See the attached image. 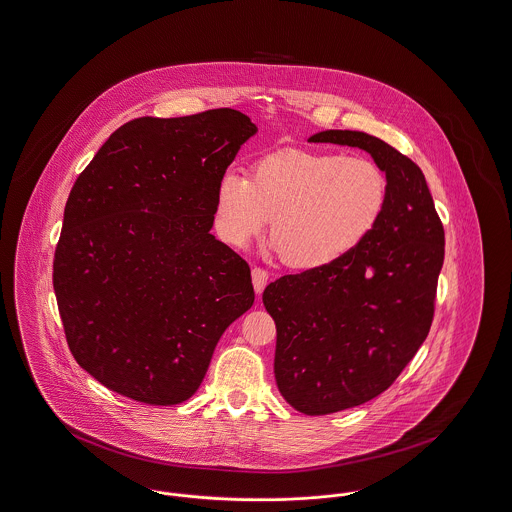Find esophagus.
Masks as SVG:
<instances>
[{
  "label": "esophagus",
  "instance_id": "obj_1",
  "mask_svg": "<svg viewBox=\"0 0 512 512\" xmlns=\"http://www.w3.org/2000/svg\"><path fill=\"white\" fill-rule=\"evenodd\" d=\"M252 283H254V291L260 295L266 289L268 283V272L262 268H252Z\"/></svg>",
  "mask_w": 512,
  "mask_h": 512
}]
</instances>
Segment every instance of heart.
I'll use <instances>...</instances> for the list:
<instances>
[{
  "mask_svg": "<svg viewBox=\"0 0 512 512\" xmlns=\"http://www.w3.org/2000/svg\"><path fill=\"white\" fill-rule=\"evenodd\" d=\"M388 204V178L367 157L281 151L221 176L215 227L223 240L246 246L272 219L273 248L289 268L334 266L373 235Z\"/></svg>",
  "mask_w": 512,
  "mask_h": 512,
  "instance_id": "heart-1",
  "label": "heart"
}]
</instances>
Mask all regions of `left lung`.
<instances>
[{"label":"left lung","mask_w":512,"mask_h":512,"mask_svg":"<svg viewBox=\"0 0 512 512\" xmlns=\"http://www.w3.org/2000/svg\"><path fill=\"white\" fill-rule=\"evenodd\" d=\"M308 141L359 147L388 178L384 215L353 254L283 275L262 295L277 328L273 373L281 396L301 413L326 415L382 394L427 338L444 229L423 172L386 141L351 130Z\"/></svg>","instance_id":"obj_1"}]
</instances>
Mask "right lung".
<instances>
[{
  "label": "right lung",
  "mask_w": 512,
  "mask_h": 512,
  "mask_svg": "<svg viewBox=\"0 0 512 512\" xmlns=\"http://www.w3.org/2000/svg\"><path fill=\"white\" fill-rule=\"evenodd\" d=\"M256 132L233 108L137 118L75 180L54 291L69 351L108 390L151 406L188 400L254 305L248 264L211 227L217 184Z\"/></svg>",
  "instance_id": "right-lung-1"
}]
</instances>
